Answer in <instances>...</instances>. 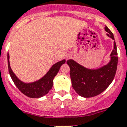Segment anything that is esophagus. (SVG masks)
I'll list each match as a JSON object with an SVG mask.
<instances>
[{"label":"esophagus","instance_id":"34e87169","mask_svg":"<svg viewBox=\"0 0 127 127\" xmlns=\"http://www.w3.org/2000/svg\"><path fill=\"white\" fill-rule=\"evenodd\" d=\"M70 57H71V55H67V57H66V59H69V58H70Z\"/></svg>","mask_w":127,"mask_h":127}]
</instances>
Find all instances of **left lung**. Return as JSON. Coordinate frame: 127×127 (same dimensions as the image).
<instances>
[{
    "instance_id": "8db88e82",
    "label": "left lung",
    "mask_w": 127,
    "mask_h": 127,
    "mask_svg": "<svg viewBox=\"0 0 127 127\" xmlns=\"http://www.w3.org/2000/svg\"><path fill=\"white\" fill-rule=\"evenodd\" d=\"M107 35L114 40V47L110 55V60L107 64L98 69H88L74 60H68L72 88L76 92L85 98L99 95L111 85L116 74L118 65L117 48L113 33L105 26Z\"/></svg>"
}]
</instances>
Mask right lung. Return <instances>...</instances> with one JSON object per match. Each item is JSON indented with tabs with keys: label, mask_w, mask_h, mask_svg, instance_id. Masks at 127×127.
<instances>
[{
	"label": "right lung",
	"mask_w": 127,
	"mask_h": 127,
	"mask_svg": "<svg viewBox=\"0 0 127 127\" xmlns=\"http://www.w3.org/2000/svg\"><path fill=\"white\" fill-rule=\"evenodd\" d=\"M9 72L14 85L26 96L30 98H40L46 95L53 86V79L58 72L60 68L65 60L57 62L51 66L50 69L41 79L31 83H25L20 80L11 69L9 62V55L7 53Z\"/></svg>",
	"instance_id": "obj_1"
}]
</instances>
